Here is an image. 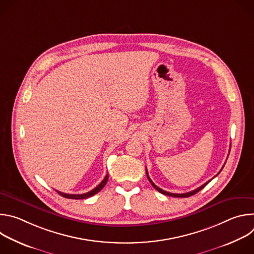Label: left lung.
Instances as JSON below:
<instances>
[{
    "mask_svg": "<svg viewBox=\"0 0 254 254\" xmlns=\"http://www.w3.org/2000/svg\"><path fill=\"white\" fill-rule=\"evenodd\" d=\"M146 173H147V177H148V179H149V181H150V183L152 184V186L157 190V191H159L160 193H162V194H164V195H167V196H171V197H178V198H186V197H190V196H192V195H194V194H196V193H198L200 190H202L209 182L210 181L212 180H210V181H208V182H206L205 184H203L201 187H199V188H197V189H195V190H193V191H191V192H188V193H184V194H175V193H170V192H167V191H165V190H163V189H161V188H159L157 185H155L154 184V182L153 181L150 179V177H149V174H148V170H147V168H146ZM219 174V173H218ZM217 174V175H218ZM216 175V176H217ZM215 176V177H216Z\"/></svg>",
    "mask_w": 254,
    "mask_h": 254,
    "instance_id": "left-lung-1",
    "label": "left lung"
}]
</instances>
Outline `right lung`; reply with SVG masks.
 Segmentation results:
<instances>
[{
    "label": "right lung",
    "mask_w": 254,
    "mask_h": 254,
    "mask_svg": "<svg viewBox=\"0 0 254 254\" xmlns=\"http://www.w3.org/2000/svg\"><path fill=\"white\" fill-rule=\"evenodd\" d=\"M107 180H108V174L104 177V179L102 180V182L96 186L93 190L87 192V193H84V194H65V193H62V192H59V191H56L59 195H61L62 197H65V198H68V199H75V200H78V199H86L88 197H91L93 195H95L96 193H98L107 183Z\"/></svg>",
    "instance_id": "obj_1"
}]
</instances>
